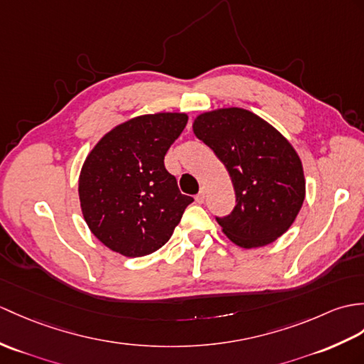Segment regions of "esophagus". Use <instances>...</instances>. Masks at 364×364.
Listing matches in <instances>:
<instances>
[{
    "label": "esophagus",
    "instance_id": "34e87169",
    "mask_svg": "<svg viewBox=\"0 0 364 364\" xmlns=\"http://www.w3.org/2000/svg\"><path fill=\"white\" fill-rule=\"evenodd\" d=\"M205 197H206L205 189H200V192H198L197 196H196V201H197V203H200V205H201V203L205 201Z\"/></svg>",
    "mask_w": 364,
    "mask_h": 364
}]
</instances>
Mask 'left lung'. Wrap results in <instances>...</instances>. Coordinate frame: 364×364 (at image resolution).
<instances>
[{
    "mask_svg": "<svg viewBox=\"0 0 364 364\" xmlns=\"http://www.w3.org/2000/svg\"><path fill=\"white\" fill-rule=\"evenodd\" d=\"M192 130L231 176L235 208L217 218L226 237L250 250L289 231L306 198L302 163L290 141L260 116L237 107L198 114Z\"/></svg>",
    "mask_w": 364,
    "mask_h": 364,
    "instance_id": "left-lung-1",
    "label": "left lung"
}]
</instances>
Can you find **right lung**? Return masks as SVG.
Returning a JSON list of instances; mask_svg holds the SVG:
<instances>
[{
  "mask_svg": "<svg viewBox=\"0 0 364 364\" xmlns=\"http://www.w3.org/2000/svg\"><path fill=\"white\" fill-rule=\"evenodd\" d=\"M186 113L132 117L105 133L83 161L79 198L90 231L127 257L147 256L171 239L192 197L183 196L164 155Z\"/></svg>",
  "mask_w": 364,
  "mask_h": 364,
  "instance_id": "1",
  "label": "right lung"
}]
</instances>
